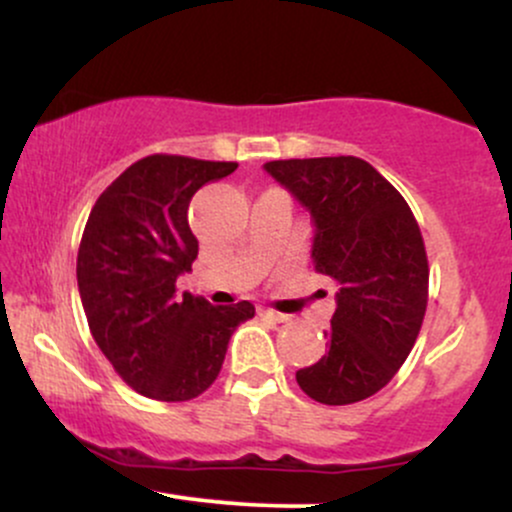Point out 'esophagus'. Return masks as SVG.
I'll return each mask as SVG.
<instances>
[{"mask_svg": "<svg viewBox=\"0 0 512 512\" xmlns=\"http://www.w3.org/2000/svg\"><path fill=\"white\" fill-rule=\"evenodd\" d=\"M260 315L267 317V320H274V322H289V315L279 313V310H274V308H262Z\"/></svg>", "mask_w": 512, "mask_h": 512, "instance_id": "1", "label": "esophagus"}]
</instances>
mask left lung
Wrapping results in <instances>:
<instances>
[{"label": "left lung", "instance_id": "obj_1", "mask_svg": "<svg viewBox=\"0 0 512 512\" xmlns=\"http://www.w3.org/2000/svg\"><path fill=\"white\" fill-rule=\"evenodd\" d=\"M315 223V272L337 291L330 351L296 373L320 404H354L395 378L419 337L428 303V257L409 204L356 156L269 161Z\"/></svg>", "mask_w": 512, "mask_h": 512}]
</instances>
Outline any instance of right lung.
Masks as SVG:
<instances>
[{
	"instance_id": "obj_1",
	"label": "right lung",
	"mask_w": 512,
	"mask_h": 512,
	"mask_svg": "<svg viewBox=\"0 0 512 512\" xmlns=\"http://www.w3.org/2000/svg\"><path fill=\"white\" fill-rule=\"evenodd\" d=\"M238 168L154 154L132 163L93 204L76 281L98 349L139 395L187 402L219 378L228 339L255 305H211L175 293V281L197 260L187 223L190 199L202 185Z\"/></svg>"
}]
</instances>
